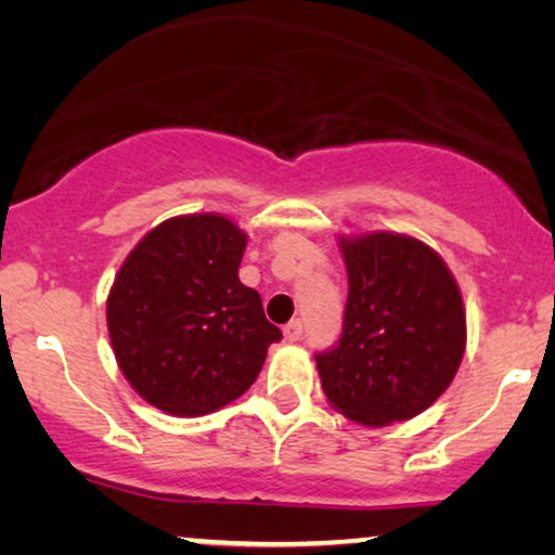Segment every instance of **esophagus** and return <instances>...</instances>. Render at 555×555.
Here are the masks:
<instances>
[{
    "label": "esophagus",
    "instance_id": "esophagus-1",
    "mask_svg": "<svg viewBox=\"0 0 555 555\" xmlns=\"http://www.w3.org/2000/svg\"><path fill=\"white\" fill-rule=\"evenodd\" d=\"M300 333H302V323L300 321H291L283 328V336H285V340H291V344H293V340L300 338Z\"/></svg>",
    "mask_w": 555,
    "mask_h": 555
}]
</instances>
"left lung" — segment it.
I'll use <instances>...</instances> for the list:
<instances>
[{"label":"left lung","mask_w":555,"mask_h":555,"mask_svg":"<svg viewBox=\"0 0 555 555\" xmlns=\"http://www.w3.org/2000/svg\"><path fill=\"white\" fill-rule=\"evenodd\" d=\"M348 302L338 346L318 353L328 404L361 427L422 414L467 348V313L442 255L412 234H338Z\"/></svg>","instance_id":"obj_1"}]
</instances>
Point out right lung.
<instances>
[{"instance_id":"right-lung-1","label":"right lung","mask_w":555,"mask_h":555,"mask_svg":"<svg viewBox=\"0 0 555 555\" xmlns=\"http://www.w3.org/2000/svg\"><path fill=\"white\" fill-rule=\"evenodd\" d=\"M247 232L217 211L164 219L116 272L105 321L120 374L146 404L204 416L240 399L283 338L240 283Z\"/></svg>"}]
</instances>
